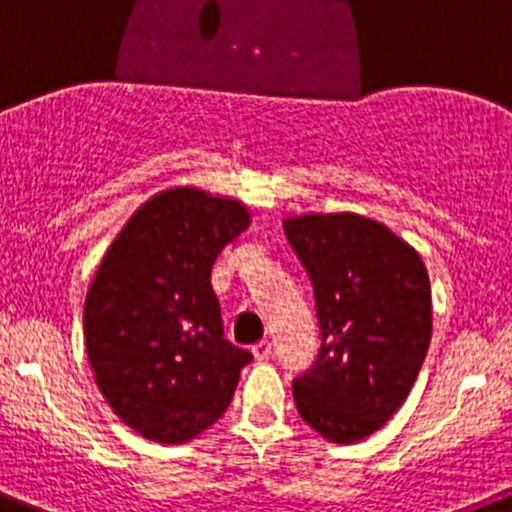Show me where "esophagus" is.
Wrapping results in <instances>:
<instances>
[{"mask_svg":"<svg viewBox=\"0 0 512 512\" xmlns=\"http://www.w3.org/2000/svg\"><path fill=\"white\" fill-rule=\"evenodd\" d=\"M270 352H272L270 340H260L257 345H252V355H255L257 360H267V357H270Z\"/></svg>","mask_w":512,"mask_h":512,"instance_id":"esophagus-1","label":"esophagus"}]
</instances>
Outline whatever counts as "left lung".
Listing matches in <instances>:
<instances>
[{
  "label": "left lung",
  "instance_id": "left-lung-1",
  "mask_svg": "<svg viewBox=\"0 0 512 512\" xmlns=\"http://www.w3.org/2000/svg\"><path fill=\"white\" fill-rule=\"evenodd\" d=\"M315 287L322 345L292 382L300 418L350 445L393 418L418 380L433 335L430 277L418 250L355 212L282 222Z\"/></svg>",
  "mask_w": 512,
  "mask_h": 512
}]
</instances>
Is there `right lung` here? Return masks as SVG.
Here are the masks:
<instances>
[{"label":"right lung","mask_w":512,"mask_h":512,"mask_svg":"<svg viewBox=\"0 0 512 512\" xmlns=\"http://www.w3.org/2000/svg\"><path fill=\"white\" fill-rule=\"evenodd\" d=\"M250 227L240 200L170 187L104 252L84 300V345L124 425L180 445L222 418L252 352L222 337L212 265Z\"/></svg>","instance_id":"1"}]
</instances>
